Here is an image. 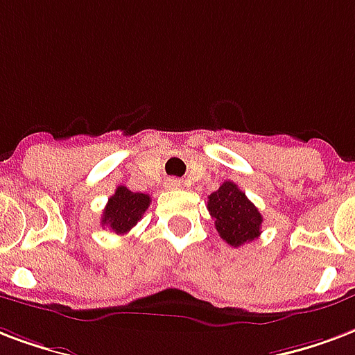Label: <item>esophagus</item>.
I'll use <instances>...</instances> for the list:
<instances>
[{
	"instance_id": "esophagus-1",
	"label": "esophagus",
	"mask_w": 355,
	"mask_h": 355,
	"mask_svg": "<svg viewBox=\"0 0 355 355\" xmlns=\"http://www.w3.org/2000/svg\"><path fill=\"white\" fill-rule=\"evenodd\" d=\"M165 186L171 188V190H178L182 184H180V180H178V178H167V180H165Z\"/></svg>"
}]
</instances>
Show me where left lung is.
I'll return each instance as SVG.
<instances>
[{
	"mask_svg": "<svg viewBox=\"0 0 355 355\" xmlns=\"http://www.w3.org/2000/svg\"><path fill=\"white\" fill-rule=\"evenodd\" d=\"M207 209L214 218L218 235L230 246L237 248L261 235L263 216L235 182L225 180L216 191H212Z\"/></svg>",
	"mask_w": 355,
	"mask_h": 355,
	"instance_id": "obj_1",
	"label": "left lung"
}]
</instances>
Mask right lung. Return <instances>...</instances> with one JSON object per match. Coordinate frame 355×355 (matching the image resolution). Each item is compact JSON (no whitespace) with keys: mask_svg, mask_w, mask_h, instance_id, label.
Here are the masks:
<instances>
[{"mask_svg":"<svg viewBox=\"0 0 355 355\" xmlns=\"http://www.w3.org/2000/svg\"><path fill=\"white\" fill-rule=\"evenodd\" d=\"M150 205V196L128 190L125 186H118L114 196L109 198L105 207L101 225L111 227L118 235H124L137 224Z\"/></svg>","mask_w":355,"mask_h":355,"instance_id":"obj_1","label":"right lung"}]
</instances>
